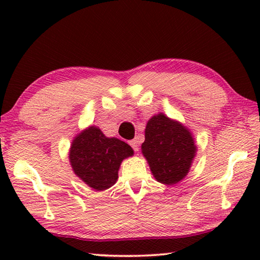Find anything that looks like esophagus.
<instances>
[{"label": "esophagus", "instance_id": "obj_1", "mask_svg": "<svg viewBox=\"0 0 260 260\" xmlns=\"http://www.w3.org/2000/svg\"><path fill=\"white\" fill-rule=\"evenodd\" d=\"M140 138L139 136H136L135 139H133L132 141H129V144H131V147L134 149V151H139V147H140Z\"/></svg>", "mask_w": 260, "mask_h": 260}]
</instances>
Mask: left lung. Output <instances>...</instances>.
Masks as SVG:
<instances>
[{
    "mask_svg": "<svg viewBox=\"0 0 260 260\" xmlns=\"http://www.w3.org/2000/svg\"><path fill=\"white\" fill-rule=\"evenodd\" d=\"M144 138L141 151L158 182L172 186L187 177L197 152L190 129L160 112L148 120Z\"/></svg>",
    "mask_w": 260,
    "mask_h": 260,
    "instance_id": "1",
    "label": "left lung"
}]
</instances>
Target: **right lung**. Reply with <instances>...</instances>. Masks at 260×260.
Here are the masks:
<instances>
[{"label":"right lung","instance_id":"obj_1","mask_svg":"<svg viewBox=\"0 0 260 260\" xmlns=\"http://www.w3.org/2000/svg\"><path fill=\"white\" fill-rule=\"evenodd\" d=\"M133 155L124 141L108 138L99 127L89 126L72 140L69 160L79 179L94 190L103 191L117 182L121 161Z\"/></svg>","mask_w":260,"mask_h":260}]
</instances>
